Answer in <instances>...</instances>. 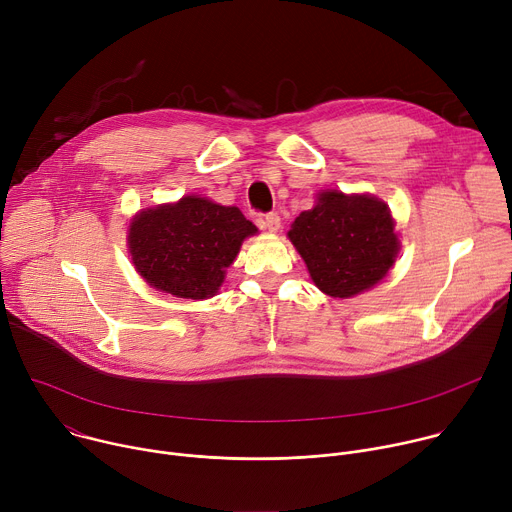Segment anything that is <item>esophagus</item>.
I'll use <instances>...</instances> for the list:
<instances>
[{"label": "esophagus", "instance_id": "esophagus-1", "mask_svg": "<svg viewBox=\"0 0 512 512\" xmlns=\"http://www.w3.org/2000/svg\"><path fill=\"white\" fill-rule=\"evenodd\" d=\"M259 227L263 229V231H267V233H277L279 229H281V218H279V214L277 212H269V214H265L261 221H259Z\"/></svg>", "mask_w": 512, "mask_h": 512}]
</instances>
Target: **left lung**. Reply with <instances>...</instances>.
<instances>
[{"label": "left lung", "mask_w": 512, "mask_h": 512, "mask_svg": "<svg viewBox=\"0 0 512 512\" xmlns=\"http://www.w3.org/2000/svg\"><path fill=\"white\" fill-rule=\"evenodd\" d=\"M310 277L332 298H352L393 267L399 237L389 206L371 194L326 190L287 233Z\"/></svg>", "instance_id": "8db88e82"}]
</instances>
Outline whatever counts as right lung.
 <instances>
[{
	"label": "right lung",
	"instance_id": "right-lung-1",
	"mask_svg": "<svg viewBox=\"0 0 512 512\" xmlns=\"http://www.w3.org/2000/svg\"><path fill=\"white\" fill-rule=\"evenodd\" d=\"M257 233L237 206L184 196L139 210L127 231L137 273L152 287L184 300L212 298L243 241Z\"/></svg>",
	"mask_w": 512,
	"mask_h": 512
}]
</instances>
